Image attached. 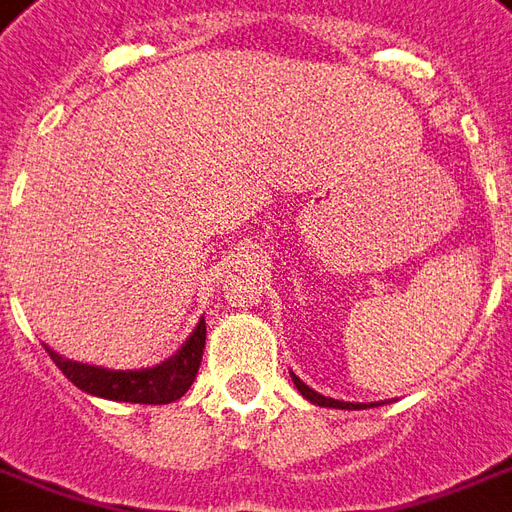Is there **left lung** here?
<instances>
[{
  "instance_id": "obj_1",
  "label": "left lung",
  "mask_w": 512,
  "mask_h": 512,
  "mask_svg": "<svg viewBox=\"0 0 512 512\" xmlns=\"http://www.w3.org/2000/svg\"><path fill=\"white\" fill-rule=\"evenodd\" d=\"M293 377V385H296V391L302 393L305 399H310L313 405L318 407H335V410H366L368 405H357V402H341V399H330V396H321V393H316L310 385H305V382L299 380L296 374H291Z\"/></svg>"
}]
</instances>
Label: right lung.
Listing matches in <instances>:
<instances>
[{
    "instance_id": "1",
    "label": "right lung",
    "mask_w": 512,
    "mask_h": 512,
    "mask_svg": "<svg viewBox=\"0 0 512 512\" xmlns=\"http://www.w3.org/2000/svg\"><path fill=\"white\" fill-rule=\"evenodd\" d=\"M205 335V318H199L196 330L188 335V341L182 343L177 355L163 360L160 366L138 368V371H113V368L66 360L63 355L52 352L49 346H46V352L80 391L91 393V396H102V399H113V402H132V405H169V402H177L182 393L194 385L202 352H205Z\"/></svg>"
}]
</instances>
